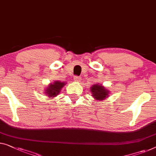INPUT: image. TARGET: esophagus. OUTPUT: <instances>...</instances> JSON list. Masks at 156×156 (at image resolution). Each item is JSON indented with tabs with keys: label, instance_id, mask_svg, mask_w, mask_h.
<instances>
[{
	"label": "esophagus",
	"instance_id": "esophagus-1",
	"mask_svg": "<svg viewBox=\"0 0 156 156\" xmlns=\"http://www.w3.org/2000/svg\"><path fill=\"white\" fill-rule=\"evenodd\" d=\"M73 79H74V80L76 81V82H80V81L81 80V79H82V78H81L80 76H76L75 77H74V78H73Z\"/></svg>",
	"mask_w": 156,
	"mask_h": 156
}]
</instances>
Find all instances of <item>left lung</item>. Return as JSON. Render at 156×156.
Here are the masks:
<instances>
[{
	"label": "left lung",
	"instance_id": "left-lung-1",
	"mask_svg": "<svg viewBox=\"0 0 156 156\" xmlns=\"http://www.w3.org/2000/svg\"><path fill=\"white\" fill-rule=\"evenodd\" d=\"M91 92H92V96L96 99L102 100L106 99L108 96V90L101 85H94L91 87Z\"/></svg>",
	"mask_w": 156,
	"mask_h": 156
}]
</instances>
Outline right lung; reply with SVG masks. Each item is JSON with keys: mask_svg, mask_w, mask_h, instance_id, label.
I'll list each match as a JSON object with an SVG mask.
<instances>
[{"mask_svg": "<svg viewBox=\"0 0 156 156\" xmlns=\"http://www.w3.org/2000/svg\"><path fill=\"white\" fill-rule=\"evenodd\" d=\"M65 84L66 83L59 82V81H56L53 84H50L49 87L45 90V93H47L49 97H55L59 94L60 90H62V88L64 87Z\"/></svg>", "mask_w": 156, "mask_h": 156, "instance_id": "1", "label": "right lung"}]
</instances>
